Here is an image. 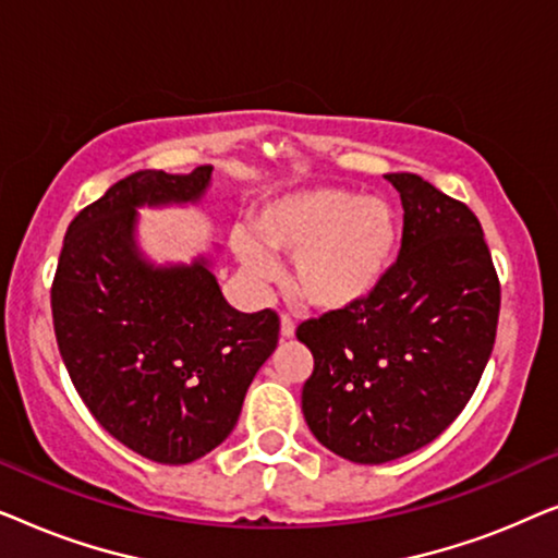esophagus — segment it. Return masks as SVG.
<instances>
[{
	"label": "esophagus",
	"instance_id": "obj_1",
	"mask_svg": "<svg viewBox=\"0 0 558 558\" xmlns=\"http://www.w3.org/2000/svg\"><path fill=\"white\" fill-rule=\"evenodd\" d=\"M294 323H292V317H287V315H281V325H279V332H281V340H292L294 338Z\"/></svg>",
	"mask_w": 558,
	"mask_h": 558
}]
</instances>
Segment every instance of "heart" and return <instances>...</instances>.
<instances>
[{
	"label": "heart",
	"mask_w": 558,
	"mask_h": 558,
	"mask_svg": "<svg viewBox=\"0 0 558 558\" xmlns=\"http://www.w3.org/2000/svg\"><path fill=\"white\" fill-rule=\"evenodd\" d=\"M256 239L239 233L233 248L256 279H271L292 258V292L310 307L348 312L384 284L401 241L399 213L384 197L342 187H304L279 195L254 218Z\"/></svg>",
	"instance_id": "heart-1"
}]
</instances>
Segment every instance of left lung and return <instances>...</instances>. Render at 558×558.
<instances>
[{
  "mask_svg": "<svg viewBox=\"0 0 558 558\" xmlns=\"http://www.w3.org/2000/svg\"><path fill=\"white\" fill-rule=\"evenodd\" d=\"M399 190L403 239L361 307L296 327L315 371L302 388L310 432L330 452L384 464L416 452L460 416L493 353L500 312L483 228L468 205L411 172Z\"/></svg>",
  "mask_w": 558,
  "mask_h": 558,
  "instance_id": "1",
  "label": "left lung"
}]
</instances>
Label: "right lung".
<instances>
[{"label":"right lung","instance_id":"1","mask_svg":"<svg viewBox=\"0 0 558 558\" xmlns=\"http://www.w3.org/2000/svg\"><path fill=\"white\" fill-rule=\"evenodd\" d=\"M210 180V165L119 180L68 226L50 292L75 391L113 439L159 464L195 462L226 441L279 342L277 312L226 302L218 248L155 264L140 246V208L197 205Z\"/></svg>","mask_w":558,"mask_h":558}]
</instances>
